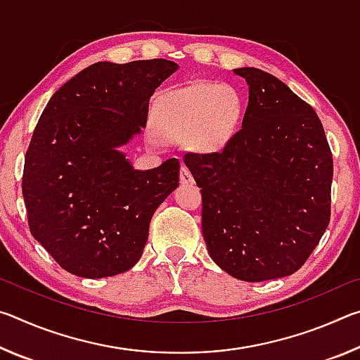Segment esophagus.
I'll use <instances>...</instances> for the list:
<instances>
[{"label":"esophagus","instance_id":"esophagus-1","mask_svg":"<svg viewBox=\"0 0 360 360\" xmlns=\"http://www.w3.org/2000/svg\"><path fill=\"white\" fill-rule=\"evenodd\" d=\"M179 179H181V184H193V176L192 173L188 172L187 167H181V174H179Z\"/></svg>","mask_w":360,"mask_h":360}]
</instances>
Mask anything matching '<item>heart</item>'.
<instances>
[{
    "label": "heart",
    "mask_w": 360,
    "mask_h": 360,
    "mask_svg": "<svg viewBox=\"0 0 360 360\" xmlns=\"http://www.w3.org/2000/svg\"><path fill=\"white\" fill-rule=\"evenodd\" d=\"M243 114V98L231 85L197 84L163 95L152 127L165 141L181 143L188 138L198 150L217 152L236 136Z\"/></svg>",
    "instance_id": "heart-1"
}]
</instances>
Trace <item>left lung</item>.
Instances as JSON below:
<instances>
[{
  "label": "left lung",
  "instance_id": "1",
  "mask_svg": "<svg viewBox=\"0 0 360 360\" xmlns=\"http://www.w3.org/2000/svg\"><path fill=\"white\" fill-rule=\"evenodd\" d=\"M249 101L227 148L184 157L202 187L211 259L248 283L289 276L330 221L332 152L314 109L278 77L236 68Z\"/></svg>",
  "mask_w": 360,
  "mask_h": 360
}]
</instances>
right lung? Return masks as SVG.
<instances>
[{
  "mask_svg": "<svg viewBox=\"0 0 360 360\" xmlns=\"http://www.w3.org/2000/svg\"><path fill=\"white\" fill-rule=\"evenodd\" d=\"M165 58L98 62L63 84L42 111L23 167L30 231L63 270L108 278L136 264L155 210L179 184V160L139 172L120 150L148 122Z\"/></svg>",
  "mask_w": 360,
  "mask_h": 360,
  "instance_id": "add662e5",
  "label": "right lung"
}]
</instances>
